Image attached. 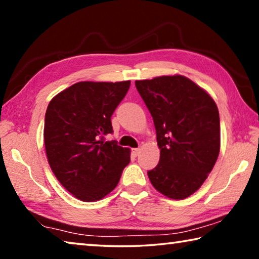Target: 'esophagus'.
Masks as SVG:
<instances>
[{
  "instance_id": "1",
  "label": "esophagus",
  "mask_w": 259,
  "mask_h": 259,
  "mask_svg": "<svg viewBox=\"0 0 259 259\" xmlns=\"http://www.w3.org/2000/svg\"><path fill=\"white\" fill-rule=\"evenodd\" d=\"M139 153H140V148H134V150H133V155L134 156H138Z\"/></svg>"
}]
</instances>
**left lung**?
<instances>
[{
    "label": "left lung",
    "instance_id": "1",
    "mask_svg": "<svg viewBox=\"0 0 259 259\" xmlns=\"http://www.w3.org/2000/svg\"><path fill=\"white\" fill-rule=\"evenodd\" d=\"M156 131L160 161L147 171L155 190L182 200L198 191L221 147L219 113L213 99L190 78L160 76L136 81Z\"/></svg>",
    "mask_w": 259,
    "mask_h": 259
}]
</instances>
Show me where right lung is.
Segmentation results:
<instances>
[{
	"mask_svg": "<svg viewBox=\"0 0 259 259\" xmlns=\"http://www.w3.org/2000/svg\"><path fill=\"white\" fill-rule=\"evenodd\" d=\"M130 81L78 82L48 105L45 145L55 176L76 199L93 202L116 187L130 162V150L106 142L111 117Z\"/></svg>",
	"mask_w": 259,
	"mask_h": 259,
	"instance_id": "obj_1",
	"label": "right lung"
}]
</instances>
